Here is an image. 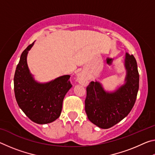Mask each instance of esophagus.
I'll list each match as a JSON object with an SVG mask.
<instances>
[{"instance_id": "34e87169", "label": "esophagus", "mask_w": 155, "mask_h": 155, "mask_svg": "<svg viewBox=\"0 0 155 155\" xmlns=\"http://www.w3.org/2000/svg\"><path fill=\"white\" fill-rule=\"evenodd\" d=\"M77 80L78 82L81 84V85H85L87 83V77L85 73L83 72H81L80 74H78Z\"/></svg>"}]
</instances>
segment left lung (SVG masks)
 Here are the masks:
<instances>
[{"instance_id":"obj_1","label":"left lung","mask_w":155,"mask_h":155,"mask_svg":"<svg viewBox=\"0 0 155 155\" xmlns=\"http://www.w3.org/2000/svg\"><path fill=\"white\" fill-rule=\"evenodd\" d=\"M126 83L115 92L108 93L101 84L91 81L86 88L85 109L88 119L98 127L109 128L127 116L134 106L139 90V75L136 59L127 52Z\"/></svg>"}]
</instances>
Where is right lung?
Here are the masks:
<instances>
[{
	"label": "right lung",
	"instance_id": "1",
	"mask_svg": "<svg viewBox=\"0 0 155 155\" xmlns=\"http://www.w3.org/2000/svg\"><path fill=\"white\" fill-rule=\"evenodd\" d=\"M34 42L20 56L14 74V93L17 103L25 115L37 124H48L60 116L63 101L72 87L70 75H64L47 83H39L28 70L27 57Z\"/></svg>",
	"mask_w": 155,
	"mask_h": 155
}]
</instances>
